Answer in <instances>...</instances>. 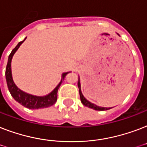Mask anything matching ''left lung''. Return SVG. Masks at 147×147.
<instances>
[{
  "label": "left lung",
  "instance_id": "1",
  "mask_svg": "<svg viewBox=\"0 0 147 147\" xmlns=\"http://www.w3.org/2000/svg\"><path fill=\"white\" fill-rule=\"evenodd\" d=\"M78 89H79V94H80V98H81V101L83 105L86 106L88 107H90V108H92V109L96 110V111H106V110L111 109V108H107V107H99V106H97L94 104H92V103L89 102L88 100H87L85 99V98L83 96L82 93V91H81V85H80V82L78 81Z\"/></svg>",
  "mask_w": 147,
  "mask_h": 147
}]
</instances>
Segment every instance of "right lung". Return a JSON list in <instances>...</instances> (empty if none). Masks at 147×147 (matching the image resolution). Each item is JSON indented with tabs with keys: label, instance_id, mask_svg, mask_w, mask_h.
Here are the masks:
<instances>
[{
	"label": "right lung",
	"instance_id": "right-lung-1",
	"mask_svg": "<svg viewBox=\"0 0 147 147\" xmlns=\"http://www.w3.org/2000/svg\"><path fill=\"white\" fill-rule=\"evenodd\" d=\"M26 40V38H25ZM24 40L20 42L17 46L13 49L11 53L9 55L8 58V62L6 67V80H7V84L8 89L10 92V94L17 102H19L20 105H22L24 107H27L29 109H38V108H45V107H50L56 102L57 100V93L58 90L59 88L60 85L62 84V81H64L65 76L69 73L66 72L62 75V78L61 82L58 85V86L53 90L47 96L44 97H37L33 96L31 94H26L25 92H22L21 90H20L15 85L13 81L12 78V75H11V59H12L13 55L15 53V52L18 49L20 46L23 43Z\"/></svg>",
	"mask_w": 147,
	"mask_h": 147
}]
</instances>
